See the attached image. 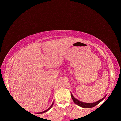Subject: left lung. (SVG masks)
I'll list each match as a JSON object with an SVG mask.
<instances>
[{
  "label": "left lung",
  "instance_id": "1",
  "mask_svg": "<svg viewBox=\"0 0 121 121\" xmlns=\"http://www.w3.org/2000/svg\"><path fill=\"white\" fill-rule=\"evenodd\" d=\"M71 98H72V99L73 101V102H74L77 105L80 106V107H82L83 108H91V107H95V106L96 105H97L98 104H99L101 101H102V100L105 99V98L106 97V96H105V97H104L103 98H102L101 99L99 100V101L95 102H93V103H86V102H83L82 101H79V100H78L77 99H76V98L73 95L72 93H71Z\"/></svg>",
  "mask_w": 121,
  "mask_h": 121
}]
</instances>
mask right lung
<instances>
[{
    "instance_id": "add662e5",
    "label": "right lung",
    "mask_w": 121,
    "mask_h": 121,
    "mask_svg": "<svg viewBox=\"0 0 121 121\" xmlns=\"http://www.w3.org/2000/svg\"><path fill=\"white\" fill-rule=\"evenodd\" d=\"M53 104H54V102H53L52 105H51V106H50V107H49L48 109H46V110H45V111H44V112H39V114H43V113H44V112H48V110H50V109H51V108H52V107L53 105Z\"/></svg>"
}]
</instances>
